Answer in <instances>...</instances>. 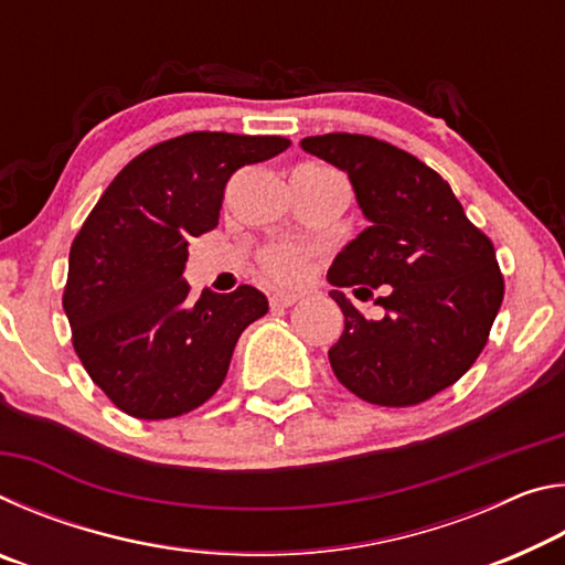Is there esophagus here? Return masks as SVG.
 Listing matches in <instances>:
<instances>
[{
	"mask_svg": "<svg viewBox=\"0 0 565 565\" xmlns=\"http://www.w3.org/2000/svg\"><path fill=\"white\" fill-rule=\"evenodd\" d=\"M269 301H271V309H274V311H284V309H289V306H294L296 301H299V296L279 291V294H271Z\"/></svg>",
	"mask_w": 565,
	"mask_h": 565,
	"instance_id": "esophagus-1",
	"label": "esophagus"
}]
</instances>
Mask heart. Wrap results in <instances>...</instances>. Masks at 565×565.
Listing matches in <instances>:
<instances>
[{
	"label": "heart",
	"mask_w": 565,
	"mask_h": 565,
	"mask_svg": "<svg viewBox=\"0 0 565 565\" xmlns=\"http://www.w3.org/2000/svg\"><path fill=\"white\" fill-rule=\"evenodd\" d=\"M262 269H264L266 276H269L271 281L294 284V281H299L301 276H303L306 262H303V254L299 252V248H294V246H276V248H269V252L264 254Z\"/></svg>",
	"instance_id": "b5f03b06"
}]
</instances>
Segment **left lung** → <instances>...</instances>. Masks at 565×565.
I'll return each instance as SVG.
<instances>
[{
	"instance_id": "8db88e82",
	"label": "left lung",
	"mask_w": 565,
	"mask_h": 565,
	"mask_svg": "<svg viewBox=\"0 0 565 565\" xmlns=\"http://www.w3.org/2000/svg\"><path fill=\"white\" fill-rule=\"evenodd\" d=\"M301 149L347 171L371 224L329 269L343 311L333 374L369 404L416 406L456 384L489 341L503 301L491 238L441 174L388 141L337 131L306 137ZM349 285L381 288L387 317L363 318L340 291Z\"/></svg>"
}]
</instances>
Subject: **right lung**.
I'll return each instance as SVG.
<instances>
[{
	"label": "right lung",
	"instance_id": "right-lung-1",
	"mask_svg": "<svg viewBox=\"0 0 565 565\" xmlns=\"http://www.w3.org/2000/svg\"><path fill=\"white\" fill-rule=\"evenodd\" d=\"M284 137L191 131L124 167L70 252L64 311L94 384L145 420L189 414L224 384L242 331L269 311L254 286L189 299L191 236L218 224L236 169L289 149Z\"/></svg>",
	"mask_w": 565,
	"mask_h": 565
}]
</instances>
